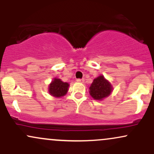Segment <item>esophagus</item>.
<instances>
[{
	"mask_svg": "<svg viewBox=\"0 0 154 154\" xmlns=\"http://www.w3.org/2000/svg\"><path fill=\"white\" fill-rule=\"evenodd\" d=\"M77 82H84L85 79H77Z\"/></svg>",
	"mask_w": 154,
	"mask_h": 154,
	"instance_id": "1",
	"label": "esophagus"
}]
</instances>
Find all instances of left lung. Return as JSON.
Here are the masks:
<instances>
[{"label": "left lung", "instance_id": "1", "mask_svg": "<svg viewBox=\"0 0 154 154\" xmlns=\"http://www.w3.org/2000/svg\"><path fill=\"white\" fill-rule=\"evenodd\" d=\"M89 89L90 94L94 99L102 100L111 94L112 86L103 76L100 75L93 80Z\"/></svg>", "mask_w": 154, "mask_h": 154}]
</instances>
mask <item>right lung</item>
<instances>
[{
	"mask_svg": "<svg viewBox=\"0 0 154 154\" xmlns=\"http://www.w3.org/2000/svg\"><path fill=\"white\" fill-rule=\"evenodd\" d=\"M69 85L63 82L60 79L55 78L49 85V93L54 97H61L66 95Z\"/></svg>",
	"mask_w": 154,
	"mask_h": 154,
	"instance_id": "obj_1",
	"label": "right lung"
}]
</instances>
